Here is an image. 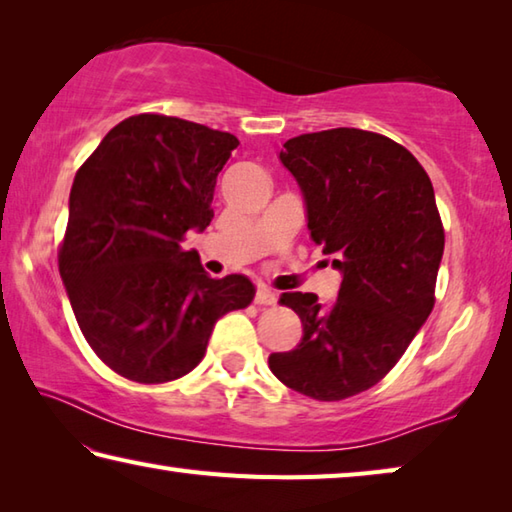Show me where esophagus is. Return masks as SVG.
I'll list each match as a JSON object with an SVG mask.
<instances>
[{
  "label": "esophagus",
  "instance_id": "esophagus-1",
  "mask_svg": "<svg viewBox=\"0 0 512 512\" xmlns=\"http://www.w3.org/2000/svg\"><path fill=\"white\" fill-rule=\"evenodd\" d=\"M254 301L258 303V306H274V303H276V294H274L272 290H267L265 285H258Z\"/></svg>",
  "mask_w": 512,
  "mask_h": 512
}]
</instances>
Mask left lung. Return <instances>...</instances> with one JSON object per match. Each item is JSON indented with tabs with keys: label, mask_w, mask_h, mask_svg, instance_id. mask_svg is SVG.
Here are the masks:
<instances>
[{
	"label": "left lung",
	"mask_w": 512,
	"mask_h": 512,
	"mask_svg": "<svg viewBox=\"0 0 512 512\" xmlns=\"http://www.w3.org/2000/svg\"><path fill=\"white\" fill-rule=\"evenodd\" d=\"M281 164L303 193L310 238L342 272L337 299L285 292L303 337L272 353L285 387L333 402L378 384L434 308L445 233L434 186L407 148L382 134L335 128L283 143Z\"/></svg>",
	"instance_id": "obj_1"
}]
</instances>
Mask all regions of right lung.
<instances>
[{
  "instance_id": "1",
  "label": "right lung",
  "mask_w": 512,
  "mask_h": 512,
  "mask_svg": "<svg viewBox=\"0 0 512 512\" xmlns=\"http://www.w3.org/2000/svg\"><path fill=\"white\" fill-rule=\"evenodd\" d=\"M233 148L229 132L137 114L78 168L60 276L87 344L123 378H182L202 362L215 321L254 299L247 276L211 279L197 251L179 245L209 227Z\"/></svg>"
}]
</instances>
